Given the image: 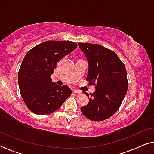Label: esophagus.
<instances>
[{
	"label": "esophagus",
	"instance_id": "obj_1",
	"mask_svg": "<svg viewBox=\"0 0 154 154\" xmlns=\"http://www.w3.org/2000/svg\"><path fill=\"white\" fill-rule=\"evenodd\" d=\"M73 92L75 94H80V93H81V90L74 89V90H73Z\"/></svg>",
	"mask_w": 154,
	"mask_h": 154
}]
</instances>
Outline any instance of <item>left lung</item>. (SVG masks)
<instances>
[{
	"mask_svg": "<svg viewBox=\"0 0 154 154\" xmlns=\"http://www.w3.org/2000/svg\"><path fill=\"white\" fill-rule=\"evenodd\" d=\"M89 64L86 81L95 85L90 94L89 103L81 107L88 119L101 121L108 119L121 106L128 90V83L125 64L113 50L98 44L79 43ZM89 97L90 94L84 92Z\"/></svg>",
	"mask_w": 154,
	"mask_h": 154,
	"instance_id": "1",
	"label": "left lung"
}]
</instances>
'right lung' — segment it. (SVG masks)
I'll return each mask as SVG.
<instances>
[{
  "label": "right lung",
  "mask_w": 154,
  "mask_h": 154,
  "mask_svg": "<svg viewBox=\"0 0 154 154\" xmlns=\"http://www.w3.org/2000/svg\"><path fill=\"white\" fill-rule=\"evenodd\" d=\"M77 46L70 41H48L33 47L25 55L18 72V83L23 100L33 113L50 114L71 96L70 88L53 83L50 75L57 63Z\"/></svg>",
  "instance_id": "obj_1"
}]
</instances>
